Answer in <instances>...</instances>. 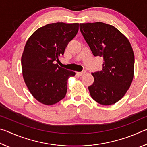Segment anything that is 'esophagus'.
I'll return each mask as SVG.
<instances>
[{
	"mask_svg": "<svg viewBox=\"0 0 147 147\" xmlns=\"http://www.w3.org/2000/svg\"><path fill=\"white\" fill-rule=\"evenodd\" d=\"M86 73V71H83L82 72H77L76 75H78V76H82L84 74H85Z\"/></svg>",
	"mask_w": 147,
	"mask_h": 147,
	"instance_id": "esophagus-1",
	"label": "esophagus"
}]
</instances>
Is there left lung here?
<instances>
[{
	"label": "left lung",
	"instance_id": "left-lung-1",
	"mask_svg": "<svg viewBox=\"0 0 147 147\" xmlns=\"http://www.w3.org/2000/svg\"><path fill=\"white\" fill-rule=\"evenodd\" d=\"M80 30L94 56L103 57L102 69L92 73L88 87L93 100L111 105L123 97L134 78V54L130 43L115 27L96 22L80 23Z\"/></svg>",
	"mask_w": 147,
	"mask_h": 147
}]
</instances>
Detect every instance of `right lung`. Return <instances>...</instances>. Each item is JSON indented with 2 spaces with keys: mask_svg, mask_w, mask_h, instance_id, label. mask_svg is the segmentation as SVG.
<instances>
[{
  "mask_svg": "<svg viewBox=\"0 0 147 147\" xmlns=\"http://www.w3.org/2000/svg\"><path fill=\"white\" fill-rule=\"evenodd\" d=\"M78 23H56L38 28L30 37L21 57L24 80L32 96L45 105L62 100L67 80L75 73L54 64L76 36Z\"/></svg>",
  "mask_w": 147,
  "mask_h": 147,
  "instance_id": "1",
  "label": "right lung"
}]
</instances>
